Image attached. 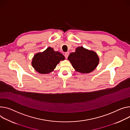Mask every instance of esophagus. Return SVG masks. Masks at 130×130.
Returning a JSON list of instances; mask_svg holds the SVG:
<instances>
[{"instance_id":"34e87169","label":"esophagus","mask_w":130,"mask_h":130,"mask_svg":"<svg viewBox=\"0 0 130 130\" xmlns=\"http://www.w3.org/2000/svg\"><path fill=\"white\" fill-rule=\"evenodd\" d=\"M69 52H65V57L67 58V57H68V55H69Z\"/></svg>"}]
</instances>
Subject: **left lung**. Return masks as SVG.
<instances>
[{
	"label": "left lung",
	"mask_w": 130,
	"mask_h": 130,
	"mask_svg": "<svg viewBox=\"0 0 130 130\" xmlns=\"http://www.w3.org/2000/svg\"><path fill=\"white\" fill-rule=\"evenodd\" d=\"M68 60L76 71L82 74H88L93 71L100 61L96 52L85 49L83 46L77 48L75 52L69 55Z\"/></svg>",
	"instance_id": "obj_1"
}]
</instances>
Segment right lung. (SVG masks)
<instances>
[{
	"label": "right lung",
	"instance_id": "obj_1",
	"mask_svg": "<svg viewBox=\"0 0 130 130\" xmlns=\"http://www.w3.org/2000/svg\"><path fill=\"white\" fill-rule=\"evenodd\" d=\"M64 60L65 56L62 53L48 47L43 52L37 53L34 55L31 65L39 73L47 74L53 72L60 62Z\"/></svg>",
	"mask_w": 130,
	"mask_h": 130
}]
</instances>
